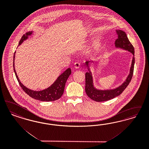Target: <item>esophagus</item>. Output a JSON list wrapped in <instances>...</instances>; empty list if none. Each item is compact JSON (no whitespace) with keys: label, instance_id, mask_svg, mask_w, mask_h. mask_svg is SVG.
I'll use <instances>...</instances> for the list:
<instances>
[{"label":"esophagus","instance_id":"obj_1","mask_svg":"<svg viewBox=\"0 0 149 149\" xmlns=\"http://www.w3.org/2000/svg\"><path fill=\"white\" fill-rule=\"evenodd\" d=\"M80 63L79 62H75L74 63V67L75 68V69H79L80 67Z\"/></svg>","mask_w":149,"mask_h":149}]
</instances>
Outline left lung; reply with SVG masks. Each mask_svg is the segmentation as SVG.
<instances>
[{"label": "left lung", "instance_id": "1", "mask_svg": "<svg viewBox=\"0 0 149 149\" xmlns=\"http://www.w3.org/2000/svg\"><path fill=\"white\" fill-rule=\"evenodd\" d=\"M116 33L118 36L117 39L115 41V45L117 48H121L124 49L128 50L131 52L134 56V48L132 44L129 41L128 37L125 32L122 30H116ZM89 62H85L86 65L88 66ZM135 60L133 57L132 65L130 70V74L126 79L125 81L119 87L114 90H98L93 87V77L91 72L89 70L85 74V92L88 97L96 102L106 101L109 100L113 99L120 95L123 91L128 86L130 82L133 75L134 67Z\"/></svg>", "mask_w": 149, "mask_h": 149}]
</instances>
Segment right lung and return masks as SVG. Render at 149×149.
Returning <instances> with one entry per match:
<instances>
[{"instance_id": "right-lung-1", "label": "right lung", "mask_w": 149, "mask_h": 149, "mask_svg": "<svg viewBox=\"0 0 149 149\" xmlns=\"http://www.w3.org/2000/svg\"><path fill=\"white\" fill-rule=\"evenodd\" d=\"M32 31L28 32L25 35H24L22 36L20 41L19 43V45H20L24 41L26 40V39L28 38V36L31 35L32 34ZM14 59H15V54L14 55L13 67H14L15 74L16 77L19 82V85L22 88V90L28 95H29L31 97L37 100H39L41 101H47V102L56 101L62 97V95L64 93V87H65L67 79L72 73L70 68H68L65 72H63L62 74L57 78L56 81L54 82L51 86L43 90L40 91H36L31 90L30 89L25 87L20 81L19 77L16 74L15 68H14Z\"/></svg>"}]
</instances>
